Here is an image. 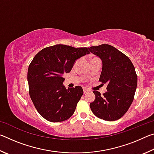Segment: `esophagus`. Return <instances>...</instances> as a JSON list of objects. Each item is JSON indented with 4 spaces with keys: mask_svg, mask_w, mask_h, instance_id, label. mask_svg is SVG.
<instances>
[{
    "mask_svg": "<svg viewBox=\"0 0 154 154\" xmlns=\"http://www.w3.org/2000/svg\"><path fill=\"white\" fill-rule=\"evenodd\" d=\"M88 92H89V90H88V89H86V88H83V93L86 94V93H88Z\"/></svg>",
    "mask_w": 154,
    "mask_h": 154,
    "instance_id": "esophagus-1",
    "label": "esophagus"
}]
</instances>
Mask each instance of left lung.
<instances>
[{"instance_id":"obj_1","label":"left lung","mask_w":154,"mask_h":154,"mask_svg":"<svg viewBox=\"0 0 154 154\" xmlns=\"http://www.w3.org/2000/svg\"><path fill=\"white\" fill-rule=\"evenodd\" d=\"M88 49L102 60L99 81L107 84V91L102 96L98 91H93L95 100L90 103L91 110L104 120H118L126 113L133 101L137 86L134 67L128 57L108 44Z\"/></svg>"}]
</instances>
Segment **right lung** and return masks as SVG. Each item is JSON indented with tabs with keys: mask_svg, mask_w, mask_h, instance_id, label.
Returning <instances> with one entry per match:
<instances>
[{
	"mask_svg": "<svg viewBox=\"0 0 154 154\" xmlns=\"http://www.w3.org/2000/svg\"><path fill=\"white\" fill-rule=\"evenodd\" d=\"M90 53L87 48L58 44L43 49L34 57L28 70L29 94L43 118L60 122L74 113L83 91L81 86L66 89L63 75L71 71L77 59Z\"/></svg>",
	"mask_w": 154,
	"mask_h": 154,
	"instance_id": "add662e5",
	"label": "right lung"
}]
</instances>
